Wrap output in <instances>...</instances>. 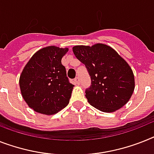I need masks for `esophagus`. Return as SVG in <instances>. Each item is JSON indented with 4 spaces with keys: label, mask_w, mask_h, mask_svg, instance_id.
I'll return each mask as SVG.
<instances>
[{
    "label": "esophagus",
    "mask_w": 154,
    "mask_h": 154,
    "mask_svg": "<svg viewBox=\"0 0 154 154\" xmlns=\"http://www.w3.org/2000/svg\"><path fill=\"white\" fill-rule=\"evenodd\" d=\"M75 85H80V79L79 77H76L74 79Z\"/></svg>",
    "instance_id": "obj_1"
}]
</instances>
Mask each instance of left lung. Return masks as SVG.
<instances>
[{
  "label": "left lung",
  "mask_w": 154,
  "mask_h": 154,
  "mask_svg": "<svg viewBox=\"0 0 154 154\" xmlns=\"http://www.w3.org/2000/svg\"><path fill=\"white\" fill-rule=\"evenodd\" d=\"M77 59L87 68L91 85L85 90L88 102L106 113L125 106L135 89L131 67L111 47L103 44L73 48Z\"/></svg>",
  "instance_id": "1"
}]
</instances>
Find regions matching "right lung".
<instances>
[{
    "mask_svg": "<svg viewBox=\"0 0 154 154\" xmlns=\"http://www.w3.org/2000/svg\"><path fill=\"white\" fill-rule=\"evenodd\" d=\"M67 51V48H44L31 57L20 75L23 98L37 113L55 114L69 103L74 85L61 62Z\"/></svg>",
    "mask_w": 154,
    "mask_h": 154,
    "instance_id": "right-lung-1",
    "label": "right lung"
}]
</instances>
